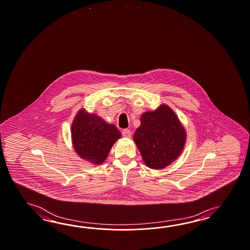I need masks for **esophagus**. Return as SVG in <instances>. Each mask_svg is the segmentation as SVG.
I'll list each match as a JSON object with an SVG mask.
<instances>
[{"mask_svg": "<svg viewBox=\"0 0 250 250\" xmlns=\"http://www.w3.org/2000/svg\"><path fill=\"white\" fill-rule=\"evenodd\" d=\"M122 134L123 136H124V137H125V138H130V137H131V135H132L131 131H130V130H128V129H125V130H123Z\"/></svg>", "mask_w": 250, "mask_h": 250, "instance_id": "1", "label": "esophagus"}]
</instances>
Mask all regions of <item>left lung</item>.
Here are the masks:
<instances>
[{"instance_id":"1","label":"left lung","mask_w":250,"mask_h":250,"mask_svg":"<svg viewBox=\"0 0 250 250\" xmlns=\"http://www.w3.org/2000/svg\"><path fill=\"white\" fill-rule=\"evenodd\" d=\"M133 139L147 167L162 170L183 152L186 130L175 112L165 104L141 116Z\"/></svg>"}]
</instances>
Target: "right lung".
<instances>
[{"mask_svg":"<svg viewBox=\"0 0 250 250\" xmlns=\"http://www.w3.org/2000/svg\"><path fill=\"white\" fill-rule=\"evenodd\" d=\"M70 131L75 152L94 165H102L114 144L121 138V133L115 125L83 108L74 117Z\"/></svg>","mask_w":250,"mask_h":250,"instance_id":"right-lung-1","label":"right lung"}]
</instances>
